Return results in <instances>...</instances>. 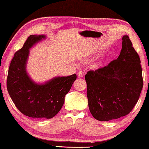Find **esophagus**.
Returning <instances> with one entry per match:
<instances>
[{"label":"esophagus","mask_w":149,"mask_h":149,"mask_svg":"<svg viewBox=\"0 0 149 149\" xmlns=\"http://www.w3.org/2000/svg\"><path fill=\"white\" fill-rule=\"evenodd\" d=\"M77 76L79 77H82L84 76V73L82 72V71H79L78 72H77Z\"/></svg>","instance_id":"obj_1"}]
</instances>
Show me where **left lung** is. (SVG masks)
Returning a JSON list of instances; mask_svg holds the SVG:
<instances>
[{
	"mask_svg": "<svg viewBox=\"0 0 149 149\" xmlns=\"http://www.w3.org/2000/svg\"><path fill=\"white\" fill-rule=\"evenodd\" d=\"M119 57L85 75L89 111L107 121L125 116L137 103L143 86L141 60L128 36L123 37Z\"/></svg>",
	"mask_w": 149,
	"mask_h": 149,
	"instance_id": "1",
	"label": "left lung"
}]
</instances>
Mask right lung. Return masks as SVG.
<instances>
[{
	"label": "right lung",
	"mask_w": 149,
	"mask_h": 149,
	"mask_svg": "<svg viewBox=\"0 0 149 149\" xmlns=\"http://www.w3.org/2000/svg\"><path fill=\"white\" fill-rule=\"evenodd\" d=\"M44 35H30L15 54L8 69L7 90L16 107L26 116L51 119L60 111L65 96L77 78L74 74L56 77L44 84L34 82L26 72L29 49L44 39Z\"/></svg>",
	"instance_id": "right-lung-1"
}]
</instances>
